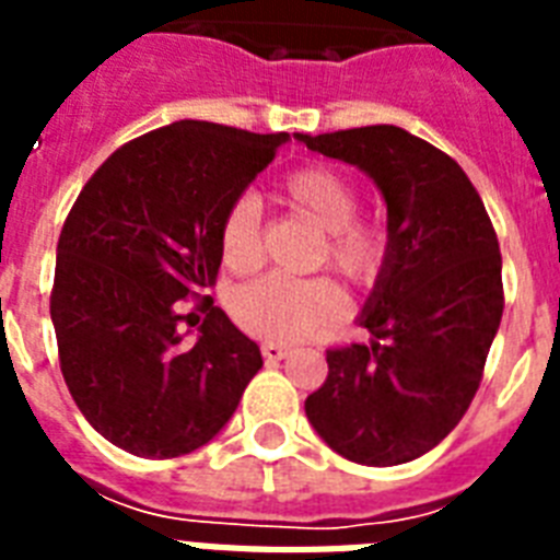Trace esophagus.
<instances>
[{"mask_svg":"<svg viewBox=\"0 0 560 560\" xmlns=\"http://www.w3.org/2000/svg\"><path fill=\"white\" fill-rule=\"evenodd\" d=\"M261 354L267 363H279V360H284L290 354L288 346H276V342H264L261 346Z\"/></svg>","mask_w":560,"mask_h":560,"instance_id":"obj_1","label":"esophagus"}]
</instances>
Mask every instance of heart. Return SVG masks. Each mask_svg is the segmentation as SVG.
<instances>
[{"mask_svg": "<svg viewBox=\"0 0 560 560\" xmlns=\"http://www.w3.org/2000/svg\"><path fill=\"white\" fill-rule=\"evenodd\" d=\"M279 200L325 232L316 261L354 284L377 279L386 258V232L374 220L354 218L358 191L342 174L323 165L293 171L281 179ZM220 255L235 272H249L261 264V209L253 197L229 206L220 223ZM229 311L246 334L290 346L337 323L346 299L331 279L296 281L272 272L237 288L229 296Z\"/></svg>", "mask_w": 560, "mask_h": 560, "instance_id": "1", "label": "heart"}]
</instances>
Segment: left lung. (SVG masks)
Segmentation results:
<instances>
[{
  "instance_id": "obj_1",
  "label": "left lung",
  "mask_w": 560,
  "mask_h": 560,
  "mask_svg": "<svg viewBox=\"0 0 560 560\" xmlns=\"http://www.w3.org/2000/svg\"><path fill=\"white\" fill-rule=\"evenodd\" d=\"M307 151L358 165L386 200V258L360 325L369 346L328 351L305 416L358 465H404L468 412L503 319V258L465 171L395 125L296 133Z\"/></svg>"
}]
</instances>
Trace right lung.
<instances>
[{
    "mask_svg": "<svg viewBox=\"0 0 560 560\" xmlns=\"http://www.w3.org/2000/svg\"><path fill=\"white\" fill-rule=\"evenodd\" d=\"M174 121L118 148L78 194L57 241L51 323L83 418L144 459H174L226 427L261 351L203 296L194 338L182 299L220 270V223L288 142Z\"/></svg>",
    "mask_w": 560,
    "mask_h": 560,
    "instance_id": "right-lung-1",
    "label": "right lung"
}]
</instances>
